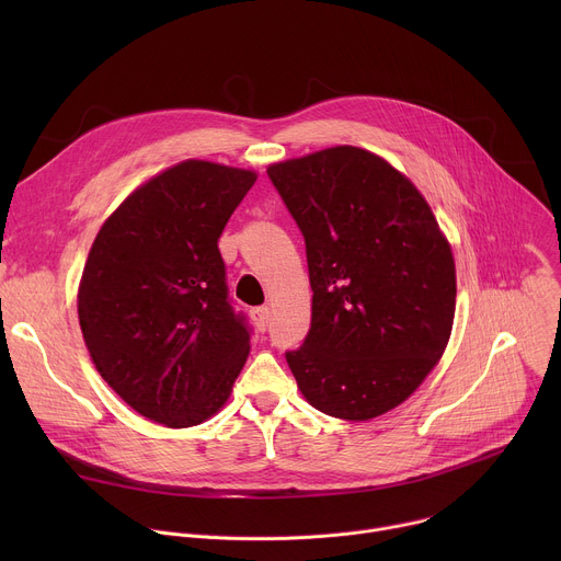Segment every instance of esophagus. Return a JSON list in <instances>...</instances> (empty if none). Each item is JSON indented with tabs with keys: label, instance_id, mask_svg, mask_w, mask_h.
Returning a JSON list of instances; mask_svg holds the SVG:
<instances>
[{
	"label": "esophagus",
	"instance_id": "obj_1",
	"mask_svg": "<svg viewBox=\"0 0 561 561\" xmlns=\"http://www.w3.org/2000/svg\"><path fill=\"white\" fill-rule=\"evenodd\" d=\"M268 308L266 306H257V308H253V322H255V327H257V331L260 333H264L266 331V327H268Z\"/></svg>",
	"mask_w": 561,
	"mask_h": 561
}]
</instances>
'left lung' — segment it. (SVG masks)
Wrapping results in <instances>:
<instances>
[{"instance_id":"obj_1","label":"left lung","mask_w":561,"mask_h":561,"mask_svg":"<svg viewBox=\"0 0 561 561\" xmlns=\"http://www.w3.org/2000/svg\"><path fill=\"white\" fill-rule=\"evenodd\" d=\"M268 178L306 242L310 331L286 353L299 392L348 422L397 409L442 359L455 319V260L428 202L348 144L271 164Z\"/></svg>"}]
</instances>
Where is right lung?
Instances as JSON below:
<instances>
[{
	"mask_svg": "<svg viewBox=\"0 0 561 561\" xmlns=\"http://www.w3.org/2000/svg\"><path fill=\"white\" fill-rule=\"evenodd\" d=\"M257 173L206 159L141 182L102 224L77 288V314L104 381L169 428L228 402L251 335L228 304L217 249Z\"/></svg>",
	"mask_w": 561,
	"mask_h": 561,
	"instance_id": "right-lung-1",
	"label": "right lung"
}]
</instances>
